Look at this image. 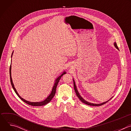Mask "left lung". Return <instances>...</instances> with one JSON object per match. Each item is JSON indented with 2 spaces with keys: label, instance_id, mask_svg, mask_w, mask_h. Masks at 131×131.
I'll return each instance as SVG.
<instances>
[{
  "label": "left lung",
  "instance_id": "1",
  "mask_svg": "<svg viewBox=\"0 0 131 131\" xmlns=\"http://www.w3.org/2000/svg\"><path fill=\"white\" fill-rule=\"evenodd\" d=\"M114 45H115V47H116L117 49H119V48H118V46H117V45L116 42H115ZM73 85H74V91H75L76 94V95H77V96H78V97L79 98V99L82 103H84V104H86V105H88L92 106H102V105H103L106 104V103H107V102L109 101H107V102H104V103H103L100 104H93V103H89V102L85 101L79 95V93H78V91H77V88H76V85H75V82H74V80H73Z\"/></svg>",
  "mask_w": 131,
  "mask_h": 131
}]
</instances>
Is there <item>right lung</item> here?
<instances>
[{"label": "right lung", "mask_w": 131, "mask_h": 131, "mask_svg": "<svg viewBox=\"0 0 131 131\" xmlns=\"http://www.w3.org/2000/svg\"><path fill=\"white\" fill-rule=\"evenodd\" d=\"M13 54V53H12ZM12 55H11V58H12ZM11 65H10V81H11V85H12V86L13 89V90H14L16 94H17V95L18 96V97H19L22 101H23L24 102L26 103V104L29 105H31V106H43V105H45L46 104H47L48 103H49L51 101V100L53 99V97H54V96L55 95V92H56V89H57V86L58 84V83L60 80V79L61 78L62 76L63 75H64V74L66 73L65 72H64L61 76H60L57 79H56L55 80V83L54 84V86L53 87V89H52V92L51 93V94H50V95L43 101L42 102H28L25 100H24L23 99H22L19 95H18V94L17 93L16 89H15L14 86V85H13V82H12V78H11Z\"/></svg>", "instance_id": "obj_1"}]
</instances>
